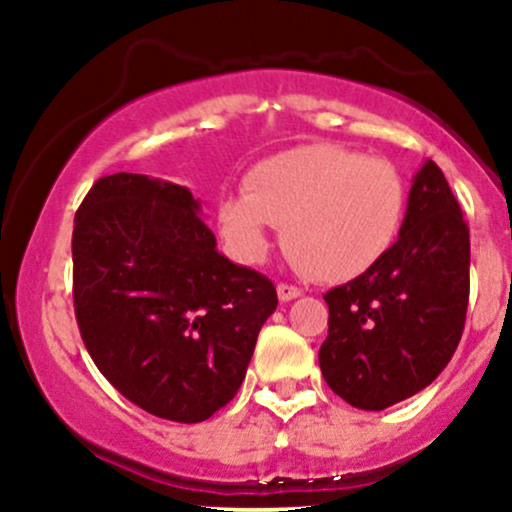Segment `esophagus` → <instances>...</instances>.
I'll use <instances>...</instances> for the list:
<instances>
[{"instance_id":"esophagus-1","label":"esophagus","mask_w":512,"mask_h":512,"mask_svg":"<svg viewBox=\"0 0 512 512\" xmlns=\"http://www.w3.org/2000/svg\"><path fill=\"white\" fill-rule=\"evenodd\" d=\"M276 293H279L281 303H289L293 298L301 296V289H296V286H289V284H279L276 286Z\"/></svg>"}]
</instances>
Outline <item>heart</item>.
<instances>
[{"mask_svg":"<svg viewBox=\"0 0 512 512\" xmlns=\"http://www.w3.org/2000/svg\"><path fill=\"white\" fill-rule=\"evenodd\" d=\"M243 190L216 207L228 250L260 264L276 226H284L293 264L327 284L370 272L397 243L407 216V182L390 161L334 144L264 158L245 175Z\"/></svg>","mask_w":512,"mask_h":512,"instance_id":"b5f03b06","label":"heart"}]
</instances>
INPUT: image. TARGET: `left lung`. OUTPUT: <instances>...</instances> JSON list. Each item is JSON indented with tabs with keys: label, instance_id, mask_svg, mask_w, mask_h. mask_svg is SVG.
Here are the masks:
<instances>
[{
	"label": "left lung",
	"instance_id": "1",
	"mask_svg": "<svg viewBox=\"0 0 512 512\" xmlns=\"http://www.w3.org/2000/svg\"><path fill=\"white\" fill-rule=\"evenodd\" d=\"M325 301L330 332L320 368L351 407L387 409L443 373L467 315L469 228L436 163L424 161L411 180L392 250Z\"/></svg>",
	"mask_w": 512,
	"mask_h": 512
}]
</instances>
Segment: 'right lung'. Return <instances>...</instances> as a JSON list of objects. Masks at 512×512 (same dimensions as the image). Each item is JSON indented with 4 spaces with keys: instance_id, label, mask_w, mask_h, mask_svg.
I'll return each mask as SVG.
<instances>
[{
    "instance_id": "right-lung-1",
    "label": "right lung",
    "mask_w": 512,
    "mask_h": 512,
    "mask_svg": "<svg viewBox=\"0 0 512 512\" xmlns=\"http://www.w3.org/2000/svg\"><path fill=\"white\" fill-rule=\"evenodd\" d=\"M187 187L105 175L74 219L81 339L120 395L199 424L236 397L257 334L276 310L267 276L216 250Z\"/></svg>"
}]
</instances>
